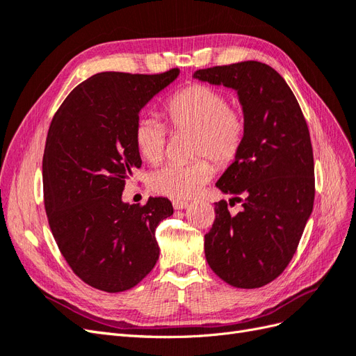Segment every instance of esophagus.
Listing matches in <instances>:
<instances>
[{"mask_svg":"<svg viewBox=\"0 0 356 356\" xmlns=\"http://www.w3.org/2000/svg\"><path fill=\"white\" fill-rule=\"evenodd\" d=\"M172 204H174V208H175V209H186V208L188 207V202L175 199V200H172Z\"/></svg>","mask_w":356,"mask_h":356,"instance_id":"34e87169","label":"esophagus"}]
</instances>
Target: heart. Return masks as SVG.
Segmentation results:
<instances>
[{
    "label": "heart",
    "mask_w": 356,
    "mask_h": 356,
    "mask_svg": "<svg viewBox=\"0 0 356 356\" xmlns=\"http://www.w3.org/2000/svg\"><path fill=\"white\" fill-rule=\"evenodd\" d=\"M163 113L174 129L195 131L193 154H207L215 165L229 166L245 141L246 122L242 111L229 106L221 90L207 84H191L175 92L165 102ZM139 156L149 163L165 156L168 129L154 117H139L134 127ZM213 172L207 159L190 163H169L152 172L148 186L157 195L187 199L207 184Z\"/></svg>",
    "instance_id": "1"
}]
</instances>
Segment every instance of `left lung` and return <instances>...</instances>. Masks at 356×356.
<instances>
[{
	"instance_id": "1",
	"label": "left lung",
	"mask_w": 356,
	"mask_h": 356,
	"mask_svg": "<svg viewBox=\"0 0 356 356\" xmlns=\"http://www.w3.org/2000/svg\"><path fill=\"white\" fill-rule=\"evenodd\" d=\"M193 79L238 93L246 122L238 157L217 186L243 209L232 215L215 203L204 234V257L213 273L236 288H260L293 258L314 209L315 168L309 129L286 81L257 60L197 70Z\"/></svg>"
}]
</instances>
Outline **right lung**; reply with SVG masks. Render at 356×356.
<instances>
[{
  "instance_id": "1",
  "label": "right lung",
  "mask_w": 356,
  "mask_h": 356,
  "mask_svg": "<svg viewBox=\"0 0 356 356\" xmlns=\"http://www.w3.org/2000/svg\"><path fill=\"white\" fill-rule=\"evenodd\" d=\"M178 75L95 74L51 120L42 156L49 225L72 272L96 289H131L159 260L156 229L174 213L172 203L149 197L139 207L122 195L143 163L134 143L139 111Z\"/></svg>"
}]
</instances>
